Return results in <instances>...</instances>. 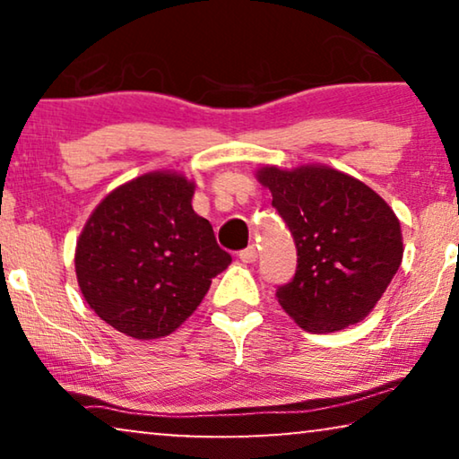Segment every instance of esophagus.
Here are the masks:
<instances>
[{"label": "esophagus", "instance_id": "1", "mask_svg": "<svg viewBox=\"0 0 459 459\" xmlns=\"http://www.w3.org/2000/svg\"><path fill=\"white\" fill-rule=\"evenodd\" d=\"M240 261L242 263H255L256 261V248L255 247H248V248H244V250H240Z\"/></svg>", "mask_w": 459, "mask_h": 459}]
</instances>
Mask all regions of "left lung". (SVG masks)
<instances>
[{
  "instance_id": "1",
  "label": "left lung",
  "mask_w": 459,
  "mask_h": 459,
  "mask_svg": "<svg viewBox=\"0 0 459 459\" xmlns=\"http://www.w3.org/2000/svg\"><path fill=\"white\" fill-rule=\"evenodd\" d=\"M256 178L297 244L294 278L275 292L281 309L313 334L361 322L403 259L391 206L363 181L322 165L263 167Z\"/></svg>"
}]
</instances>
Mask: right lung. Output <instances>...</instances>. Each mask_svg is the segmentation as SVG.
<instances>
[{
	"label": "right lung",
	"mask_w": 459,
	"mask_h": 459,
	"mask_svg": "<svg viewBox=\"0 0 459 459\" xmlns=\"http://www.w3.org/2000/svg\"><path fill=\"white\" fill-rule=\"evenodd\" d=\"M192 196L184 175L154 171L112 190L87 219L74 250L79 288L123 334H171L231 263Z\"/></svg>",
	"instance_id": "obj_1"
}]
</instances>
